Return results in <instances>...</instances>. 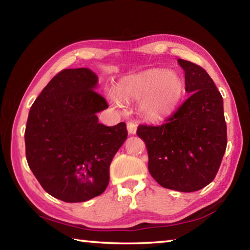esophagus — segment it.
<instances>
[{
    "instance_id": "esophagus-1",
    "label": "esophagus",
    "mask_w": 250,
    "mask_h": 250,
    "mask_svg": "<svg viewBox=\"0 0 250 250\" xmlns=\"http://www.w3.org/2000/svg\"><path fill=\"white\" fill-rule=\"evenodd\" d=\"M126 129H128V132L129 133H131V134L136 133V131H137V125L134 124V122H128V124H126Z\"/></svg>"
}]
</instances>
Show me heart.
Masks as SVG:
<instances>
[{
  "instance_id": "obj_1",
  "label": "heart",
  "mask_w": 250,
  "mask_h": 250,
  "mask_svg": "<svg viewBox=\"0 0 250 250\" xmlns=\"http://www.w3.org/2000/svg\"><path fill=\"white\" fill-rule=\"evenodd\" d=\"M184 93L181 78L173 71L153 69L121 81L110 100L118 106L125 101H141L140 110L150 120H161L176 109Z\"/></svg>"
}]
</instances>
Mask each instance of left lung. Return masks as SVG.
Segmentation results:
<instances>
[{
  "instance_id": "1",
  "label": "left lung",
  "mask_w": 250,
  "mask_h": 250,
  "mask_svg": "<svg viewBox=\"0 0 250 250\" xmlns=\"http://www.w3.org/2000/svg\"><path fill=\"white\" fill-rule=\"evenodd\" d=\"M189 97L162 125H140L150 175L164 188L192 192L215 179L227 146L223 97L206 70L178 59Z\"/></svg>"
}]
</instances>
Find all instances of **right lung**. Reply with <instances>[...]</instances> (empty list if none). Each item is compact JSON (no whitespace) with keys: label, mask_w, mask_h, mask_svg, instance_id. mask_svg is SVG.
I'll use <instances>...</instances> for the list:
<instances>
[{"label":"right lung","mask_w":250,"mask_h":250,"mask_svg":"<svg viewBox=\"0 0 250 250\" xmlns=\"http://www.w3.org/2000/svg\"><path fill=\"white\" fill-rule=\"evenodd\" d=\"M97 82L90 69L62 70L27 118L29 167L49 195L65 203H82L104 191L111 161L128 137L125 122L99 124L97 113L109 105L94 91Z\"/></svg>","instance_id":"obj_1"}]
</instances>
